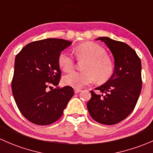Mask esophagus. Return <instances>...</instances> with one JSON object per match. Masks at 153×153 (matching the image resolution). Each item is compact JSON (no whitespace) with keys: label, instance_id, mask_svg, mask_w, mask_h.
<instances>
[{"label":"esophagus","instance_id":"1","mask_svg":"<svg viewBox=\"0 0 153 153\" xmlns=\"http://www.w3.org/2000/svg\"><path fill=\"white\" fill-rule=\"evenodd\" d=\"M75 93H78V92H80L81 91V89H76V88H75Z\"/></svg>","mask_w":153,"mask_h":153}]
</instances>
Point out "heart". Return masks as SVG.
Listing matches in <instances>:
<instances>
[{"label":"heart","instance_id":"1","mask_svg":"<svg viewBox=\"0 0 153 153\" xmlns=\"http://www.w3.org/2000/svg\"><path fill=\"white\" fill-rule=\"evenodd\" d=\"M80 60H87L84 65V72H72L64 77V84L74 88H81L91 84L96 78L97 81H105L113 72V66L102 47L92 42H85L75 48ZM58 64L64 72H69L75 67V61L67 51H63L58 57Z\"/></svg>","mask_w":153,"mask_h":153}]
</instances>
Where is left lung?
Listing matches in <instances>:
<instances>
[{
    "label": "left lung",
    "instance_id": "obj_1",
    "mask_svg": "<svg viewBox=\"0 0 153 153\" xmlns=\"http://www.w3.org/2000/svg\"><path fill=\"white\" fill-rule=\"evenodd\" d=\"M112 52L115 70L103 85L95 88L102 95L91 91L87 102L89 115L97 122L105 125L118 124L125 119L137 104L142 86L141 59L129 45L108 37H100Z\"/></svg>",
    "mask_w": 153,
    "mask_h": 153
}]
</instances>
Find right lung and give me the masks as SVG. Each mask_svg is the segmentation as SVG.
Masks as SVG:
<instances>
[{"mask_svg":"<svg viewBox=\"0 0 153 153\" xmlns=\"http://www.w3.org/2000/svg\"><path fill=\"white\" fill-rule=\"evenodd\" d=\"M71 44L67 40L47 38L29 43L15 57L12 94L20 112L33 124L58 121L73 96L71 86L52 87L61 78L59 55Z\"/></svg>","mask_w":153,"mask_h":153,"instance_id":"add662e5","label":"right lung"}]
</instances>
